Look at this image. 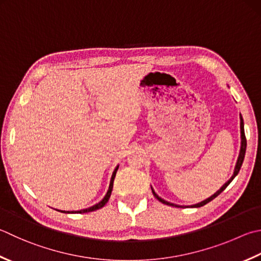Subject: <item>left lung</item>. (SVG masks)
<instances>
[{
  "instance_id": "1",
  "label": "left lung",
  "mask_w": 261,
  "mask_h": 261,
  "mask_svg": "<svg viewBox=\"0 0 261 261\" xmlns=\"http://www.w3.org/2000/svg\"><path fill=\"white\" fill-rule=\"evenodd\" d=\"M240 129H241V147H240V153H239V158H238V161H237V165H235V168H234V173H233V175H232V177H230V178L226 181V183L222 186V188H220L217 192H216V193H214L213 195L211 196H209L208 199H205V200H203V201H201V202H199V203H196V204H193L192 205V207H194V208H199V207H202V205H204V204H207L208 202H210L211 200H214L216 196H218L220 193H222V192L227 188V186L229 185V183L230 181H232L234 178H235V176H237L238 174H239V171H240V169H241V166H242V164H243V160H244V155H245V150H247V139H245V134H244V122H243V118H242V116L240 115ZM151 190H152V193H153V195L155 196V199H158L160 202H162L164 204H167V205H171V207H177V208H181V205H178V204H175V203H171V202H168V201H166V200H164L162 198H160V196L155 193L154 192V190H153V188H152L151 186Z\"/></svg>"
}]
</instances>
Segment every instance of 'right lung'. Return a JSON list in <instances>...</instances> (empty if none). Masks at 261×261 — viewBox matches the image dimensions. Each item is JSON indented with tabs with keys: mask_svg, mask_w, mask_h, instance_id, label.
<instances>
[{
	"mask_svg": "<svg viewBox=\"0 0 261 261\" xmlns=\"http://www.w3.org/2000/svg\"><path fill=\"white\" fill-rule=\"evenodd\" d=\"M118 168H119V165H118L116 168H115V170H114V173H112V176H111V179H110V184H109V189H108V191H107V194L105 195V198H103L100 202H97L96 204H94V205H92V207H90V208H86V209H82V210H77V211H61V213H66V214H84V213H91V211H95V210H97V209H101L102 207H105L106 205V203L108 202V201H109V198H110V195H111V192H112V188H114V180H115V177H116V173H117V170H118Z\"/></svg>",
	"mask_w": 261,
	"mask_h": 261,
	"instance_id": "right-lung-1",
	"label": "right lung"
}]
</instances>
